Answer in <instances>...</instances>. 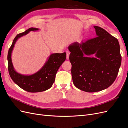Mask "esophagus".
Returning a JSON list of instances; mask_svg holds the SVG:
<instances>
[{"mask_svg":"<svg viewBox=\"0 0 128 128\" xmlns=\"http://www.w3.org/2000/svg\"><path fill=\"white\" fill-rule=\"evenodd\" d=\"M69 54H70V52L68 51H66V58L67 60H69Z\"/></svg>","mask_w":128,"mask_h":128,"instance_id":"1","label":"esophagus"}]
</instances>
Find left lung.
I'll list each match as a JSON object with an SVG mask.
<instances>
[{
    "mask_svg": "<svg viewBox=\"0 0 128 128\" xmlns=\"http://www.w3.org/2000/svg\"><path fill=\"white\" fill-rule=\"evenodd\" d=\"M96 37L68 46L74 86L80 90L95 92L113 83L121 64L118 40L106 31L94 26ZM94 55V57H91Z\"/></svg>",
    "mask_w": 128,
    "mask_h": 128,
    "instance_id": "obj_1",
    "label": "left lung"
}]
</instances>
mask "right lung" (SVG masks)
Here are the masks:
<instances>
[{
  "mask_svg": "<svg viewBox=\"0 0 128 128\" xmlns=\"http://www.w3.org/2000/svg\"><path fill=\"white\" fill-rule=\"evenodd\" d=\"M38 28H30L24 32L17 34L9 49L7 56L8 68L10 75L13 82L26 91L39 92L51 88L54 82L56 75L59 67L66 59V53H52L41 69L32 75H24L18 72L14 68L12 61V53L15 44L18 38L24 36L30 32H37Z\"/></svg>",
  "mask_w": 128,
  "mask_h": 128,
  "instance_id": "obj_1",
  "label": "right lung"
}]
</instances>
